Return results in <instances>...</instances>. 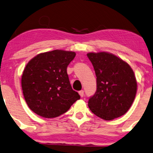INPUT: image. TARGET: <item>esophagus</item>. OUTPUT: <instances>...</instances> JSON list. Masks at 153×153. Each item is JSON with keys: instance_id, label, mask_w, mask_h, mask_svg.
Masks as SVG:
<instances>
[{"instance_id": "obj_1", "label": "esophagus", "mask_w": 153, "mask_h": 153, "mask_svg": "<svg viewBox=\"0 0 153 153\" xmlns=\"http://www.w3.org/2000/svg\"><path fill=\"white\" fill-rule=\"evenodd\" d=\"M79 94H80V96L81 97H82L83 96H84V91L83 90H80L79 91Z\"/></svg>"}]
</instances>
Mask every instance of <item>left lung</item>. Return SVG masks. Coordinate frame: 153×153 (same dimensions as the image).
<instances>
[{"mask_svg":"<svg viewBox=\"0 0 153 153\" xmlns=\"http://www.w3.org/2000/svg\"><path fill=\"white\" fill-rule=\"evenodd\" d=\"M87 56L97 77V91L88 102L91 111L106 121L125 114L137 92L133 69L128 63L109 52H90Z\"/></svg>","mask_w":153,"mask_h":153,"instance_id":"obj_1","label":"left lung"}]
</instances>
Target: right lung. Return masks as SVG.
Here are the masks:
<instances>
[{
	"label": "right lung",
	"mask_w": 153,
	"mask_h": 153,
	"mask_svg": "<svg viewBox=\"0 0 153 153\" xmlns=\"http://www.w3.org/2000/svg\"><path fill=\"white\" fill-rule=\"evenodd\" d=\"M75 52L53 50L37 54L23 71L21 85L30 109L44 118L63 114L80 98L71 88L67 67Z\"/></svg>",
	"instance_id": "add662e5"
}]
</instances>
